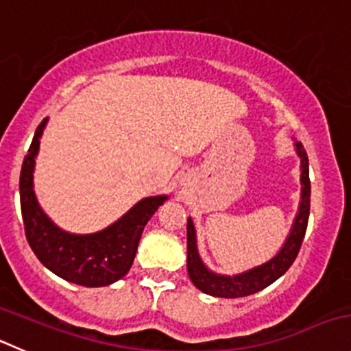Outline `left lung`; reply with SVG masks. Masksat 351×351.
Instances as JSON below:
<instances>
[{
	"instance_id": "1",
	"label": "left lung",
	"mask_w": 351,
	"mask_h": 351,
	"mask_svg": "<svg viewBox=\"0 0 351 351\" xmlns=\"http://www.w3.org/2000/svg\"><path fill=\"white\" fill-rule=\"evenodd\" d=\"M296 153L300 156V169H302V202H300L298 213L295 217L293 228L289 236L286 238L285 245L279 250L276 256L269 262L258 267L246 270V272L236 274V276H222L215 274L203 263L199 258L198 246H196V231L195 223L188 219V274L193 285L199 291L206 295L217 296V298H241V296L253 295L262 291L274 281H278L282 274L293 265L300 248H302L303 238H305L306 223H308L310 213V178H308V156L302 143H295Z\"/></svg>"
}]
</instances>
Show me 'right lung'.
Returning a JSON list of instances; mask_svg holds the SVG:
<instances>
[{"instance_id": "obj_1", "label": "right lung", "mask_w": 351, "mask_h": 351, "mask_svg": "<svg viewBox=\"0 0 351 351\" xmlns=\"http://www.w3.org/2000/svg\"><path fill=\"white\" fill-rule=\"evenodd\" d=\"M46 122L48 119L36 129L20 172V208L27 241L39 262L58 278L88 288L108 286L129 272L143 229L167 196L141 199L117 222L93 234H72L60 229L43 212L34 195L36 156Z\"/></svg>"}]
</instances>
